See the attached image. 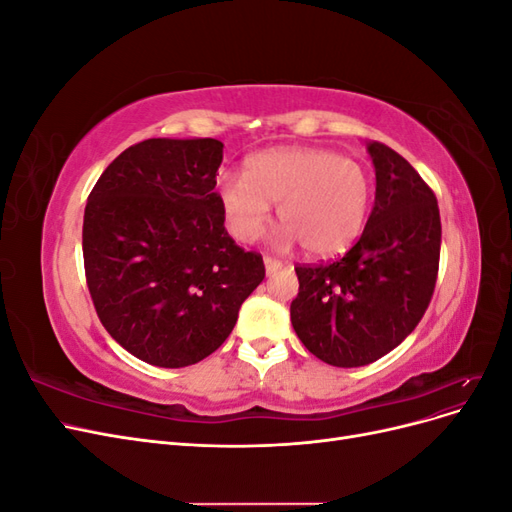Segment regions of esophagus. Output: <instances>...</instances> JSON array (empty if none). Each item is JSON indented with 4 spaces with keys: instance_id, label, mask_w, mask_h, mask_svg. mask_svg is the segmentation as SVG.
<instances>
[{
    "instance_id": "obj_1",
    "label": "esophagus",
    "mask_w": 512,
    "mask_h": 512,
    "mask_svg": "<svg viewBox=\"0 0 512 512\" xmlns=\"http://www.w3.org/2000/svg\"><path fill=\"white\" fill-rule=\"evenodd\" d=\"M284 265H282V260H277V258H271V256H265V269H267V273H275V271H280Z\"/></svg>"
}]
</instances>
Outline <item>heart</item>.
<instances>
[{
	"label": "heart",
	"mask_w": 512,
	"mask_h": 512,
	"mask_svg": "<svg viewBox=\"0 0 512 512\" xmlns=\"http://www.w3.org/2000/svg\"><path fill=\"white\" fill-rule=\"evenodd\" d=\"M371 177L359 162L320 147H277L250 156L243 177L218 181L226 228L254 243L271 220V203L284 228L277 245L301 243L312 256H335L359 239L371 209Z\"/></svg>",
	"instance_id": "1"
}]
</instances>
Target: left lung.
I'll list each match as a JSON object with an SVG mask.
<instances>
[{"label": "left lung", "instance_id": "1", "mask_svg": "<svg viewBox=\"0 0 512 512\" xmlns=\"http://www.w3.org/2000/svg\"><path fill=\"white\" fill-rule=\"evenodd\" d=\"M376 203L363 235L337 260L297 265L290 320L303 346L335 367L389 354L416 329L433 297L442 224L433 190L384 143H369Z\"/></svg>", "mask_w": 512, "mask_h": 512}]
</instances>
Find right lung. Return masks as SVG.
I'll use <instances>...</instances> for the list:
<instances>
[{
	"mask_svg": "<svg viewBox=\"0 0 512 512\" xmlns=\"http://www.w3.org/2000/svg\"><path fill=\"white\" fill-rule=\"evenodd\" d=\"M215 138H149L106 166L83 220V260L96 314L115 342L158 367L218 350L241 303L265 280L258 252L224 228Z\"/></svg>",
	"mask_w": 512,
	"mask_h": 512,
	"instance_id": "add662e5",
	"label": "right lung"
}]
</instances>
